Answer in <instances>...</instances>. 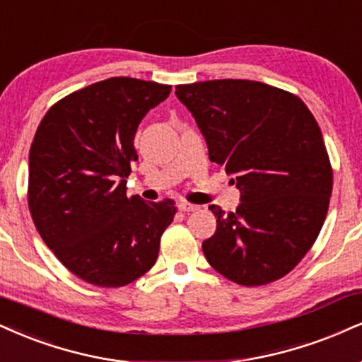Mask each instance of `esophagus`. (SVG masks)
<instances>
[{
  "label": "esophagus",
  "mask_w": 362,
  "mask_h": 362,
  "mask_svg": "<svg viewBox=\"0 0 362 362\" xmlns=\"http://www.w3.org/2000/svg\"><path fill=\"white\" fill-rule=\"evenodd\" d=\"M178 209H180L182 212H194L197 211V206H194V204H189V202H180L178 204Z\"/></svg>",
  "instance_id": "34e87169"
}]
</instances>
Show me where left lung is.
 <instances>
[{
  "label": "left lung",
  "mask_w": 362,
  "mask_h": 362,
  "mask_svg": "<svg viewBox=\"0 0 362 362\" xmlns=\"http://www.w3.org/2000/svg\"><path fill=\"white\" fill-rule=\"evenodd\" d=\"M206 138L211 162L223 165L241 192L236 212L219 206L214 236L202 243L212 268L245 286L290 273L319 236L332 194V168L315 117L300 98L245 79L177 86Z\"/></svg>",
  "instance_id": "8db88e82"
}]
</instances>
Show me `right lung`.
I'll list each match as a JSON object with an SVG mask.
<instances>
[{
    "mask_svg": "<svg viewBox=\"0 0 362 362\" xmlns=\"http://www.w3.org/2000/svg\"><path fill=\"white\" fill-rule=\"evenodd\" d=\"M172 86L111 77L65 95L47 111L28 156V207L49 250L90 285L117 288L158 258L172 200L126 195L134 134Z\"/></svg>",
    "mask_w": 362,
    "mask_h": 362,
    "instance_id": "add662e5",
    "label": "right lung"
}]
</instances>
